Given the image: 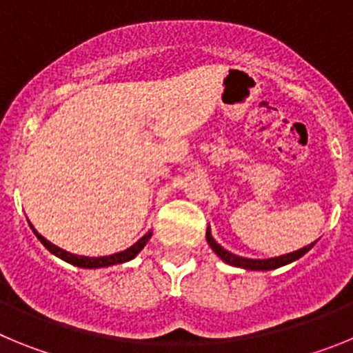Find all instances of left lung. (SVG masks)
Instances as JSON below:
<instances>
[{"label":"left lung","mask_w":353,"mask_h":353,"mask_svg":"<svg viewBox=\"0 0 353 353\" xmlns=\"http://www.w3.org/2000/svg\"><path fill=\"white\" fill-rule=\"evenodd\" d=\"M207 242H208V245L212 248V251H214L215 254H217V256H219L221 260L224 261V263L233 265V267H240V269H245V270H274V269H279V267H283V265H288V263H292V261L299 260L301 256H304L305 252L310 251V249L314 245V242H313V244L305 245V248L299 249V251H293V252H288V254H283V256L267 258V260H252V258L236 256V254H233V252L226 251L223 245L217 244V242H215V239L212 236V233H210V226L207 228Z\"/></svg>","instance_id":"obj_1"}]
</instances>
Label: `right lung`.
Masks as SVG:
<instances>
[{
	"label": "right lung",
	"mask_w": 353,
	"mask_h": 353,
	"mask_svg": "<svg viewBox=\"0 0 353 353\" xmlns=\"http://www.w3.org/2000/svg\"><path fill=\"white\" fill-rule=\"evenodd\" d=\"M31 226V224H30ZM31 230H33V233L37 235V239L40 240L43 244V248L48 249V251H51L54 256L61 258L63 261H67V263L70 265H76V267H81V269H102V267H111V265H120V263H125V261H130L132 258H136L139 254V251H141L143 248L146 245V242L150 240V236H152V232H148L146 235H143L141 239L136 242L134 245H130L129 249H125V251H120V252H114V254H109V256H99V258H90V256H77V254H72V252L65 251V249H60L58 245L51 244L48 239H43L42 235H40L39 232H37L35 228L31 226Z\"/></svg>",
	"instance_id": "right-lung-1"
}]
</instances>
